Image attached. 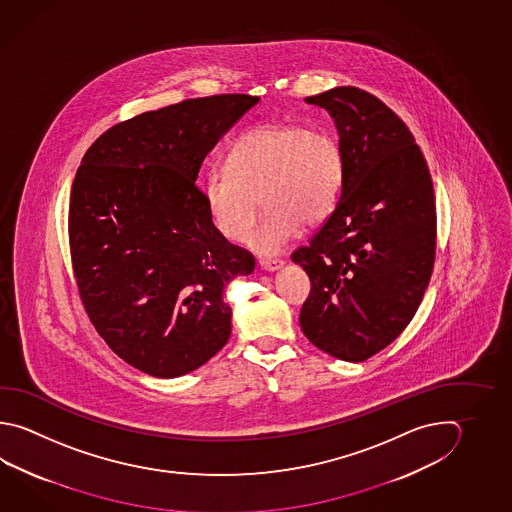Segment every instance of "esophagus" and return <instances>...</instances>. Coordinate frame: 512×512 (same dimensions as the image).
Masks as SVG:
<instances>
[{
    "mask_svg": "<svg viewBox=\"0 0 512 512\" xmlns=\"http://www.w3.org/2000/svg\"><path fill=\"white\" fill-rule=\"evenodd\" d=\"M284 266L282 259H262L261 268L266 271H277Z\"/></svg>",
    "mask_w": 512,
    "mask_h": 512,
    "instance_id": "esophagus-1",
    "label": "esophagus"
}]
</instances>
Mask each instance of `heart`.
I'll return each instance as SVG.
<instances>
[{
	"mask_svg": "<svg viewBox=\"0 0 512 512\" xmlns=\"http://www.w3.org/2000/svg\"><path fill=\"white\" fill-rule=\"evenodd\" d=\"M340 184L342 154L331 135L302 125H262L242 135L228 163L213 164L204 199L217 230L233 242L250 232L262 201L250 246L271 255L284 250L302 224H319L333 212Z\"/></svg>",
	"mask_w": 512,
	"mask_h": 512,
	"instance_id": "b5f03b06",
	"label": "heart"
}]
</instances>
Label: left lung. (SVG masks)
<instances>
[{
  "instance_id": "8db88e82",
  "label": "left lung",
  "mask_w": 512,
  "mask_h": 512,
  "mask_svg": "<svg viewBox=\"0 0 512 512\" xmlns=\"http://www.w3.org/2000/svg\"><path fill=\"white\" fill-rule=\"evenodd\" d=\"M306 103L337 125L342 190L308 246L291 253L311 280L300 328L331 357L364 362L407 328L431 279L433 181L415 137L378 97L337 87Z\"/></svg>"
}]
</instances>
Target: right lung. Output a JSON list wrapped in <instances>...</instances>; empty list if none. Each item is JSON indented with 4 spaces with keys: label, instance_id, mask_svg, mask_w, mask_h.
Instances as JSON below:
<instances>
[{
    "label": "right lung",
    "instance_id": "1",
    "mask_svg": "<svg viewBox=\"0 0 512 512\" xmlns=\"http://www.w3.org/2000/svg\"><path fill=\"white\" fill-rule=\"evenodd\" d=\"M248 94L186 99L99 135L76 172L68 241L79 297L108 348L157 378L203 366L232 333L226 286L250 251L226 241L195 179Z\"/></svg>",
    "mask_w": 512,
    "mask_h": 512
}]
</instances>
